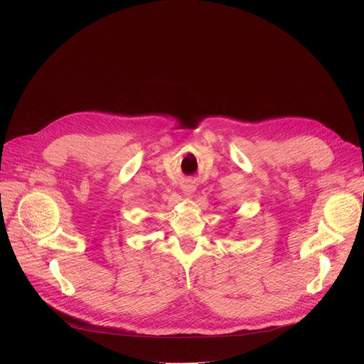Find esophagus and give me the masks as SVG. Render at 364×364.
I'll list each match as a JSON object with an SVG mask.
<instances>
[{"mask_svg": "<svg viewBox=\"0 0 364 364\" xmlns=\"http://www.w3.org/2000/svg\"><path fill=\"white\" fill-rule=\"evenodd\" d=\"M196 190V187H195V184L193 183H186V184H183V192L186 193V195H192L193 192Z\"/></svg>", "mask_w": 364, "mask_h": 364, "instance_id": "esophagus-1", "label": "esophagus"}]
</instances>
